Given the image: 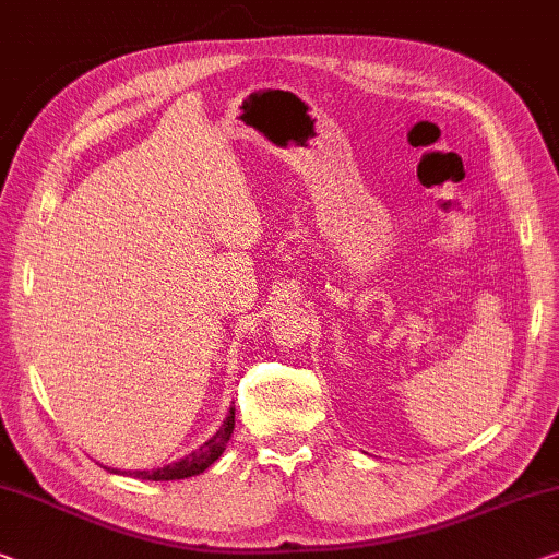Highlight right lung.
<instances>
[{
	"mask_svg": "<svg viewBox=\"0 0 559 559\" xmlns=\"http://www.w3.org/2000/svg\"><path fill=\"white\" fill-rule=\"evenodd\" d=\"M231 429H235V407H229L227 419L222 423V427L210 437L207 442L200 444V448L192 450L190 454H185V457L169 462V465H165V467L134 469V472H122V469H115V467H107V469L115 472V475H130V477H136V479H150V483H169V479H187V477L202 475L204 469L212 467L214 462L222 457V452H225L229 437H231Z\"/></svg>",
	"mask_w": 559,
	"mask_h": 559,
	"instance_id": "right-lung-1",
	"label": "right lung"
}]
</instances>
